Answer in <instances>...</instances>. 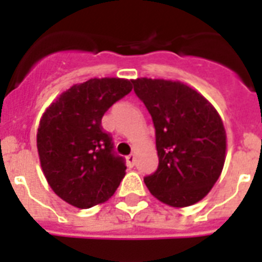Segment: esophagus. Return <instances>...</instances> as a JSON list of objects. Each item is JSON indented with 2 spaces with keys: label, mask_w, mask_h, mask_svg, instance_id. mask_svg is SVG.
<instances>
[{
  "label": "esophagus",
  "mask_w": 262,
  "mask_h": 262,
  "mask_svg": "<svg viewBox=\"0 0 262 262\" xmlns=\"http://www.w3.org/2000/svg\"><path fill=\"white\" fill-rule=\"evenodd\" d=\"M135 162H136L135 155H129L126 158V163H127V166H129V167H133V166H135Z\"/></svg>",
  "instance_id": "esophagus-1"
}]
</instances>
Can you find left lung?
<instances>
[{
  "label": "left lung",
  "instance_id": "obj_1",
  "mask_svg": "<svg viewBox=\"0 0 262 262\" xmlns=\"http://www.w3.org/2000/svg\"><path fill=\"white\" fill-rule=\"evenodd\" d=\"M155 126L159 166L144 178L152 194L189 207L209 193L223 170L226 130L217 111L193 88L162 79L132 80Z\"/></svg>",
  "mask_w": 262,
  "mask_h": 262
}]
</instances>
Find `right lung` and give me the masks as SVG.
<instances>
[{
    "instance_id": "right-lung-1",
    "label": "right lung",
    "mask_w": 262,
    "mask_h": 262,
    "mask_svg": "<svg viewBox=\"0 0 262 262\" xmlns=\"http://www.w3.org/2000/svg\"><path fill=\"white\" fill-rule=\"evenodd\" d=\"M130 91L129 80L91 79L59 95L40 119L36 145L43 174L73 207L104 203L125 177V159L115 154L102 117Z\"/></svg>"
}]
</instances>
